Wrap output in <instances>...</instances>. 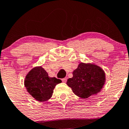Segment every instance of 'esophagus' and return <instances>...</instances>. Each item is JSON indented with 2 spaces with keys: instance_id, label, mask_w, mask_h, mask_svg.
Returning <instances> with one entry per match:
<instances>
[{
  "instance_id": "34e87169",
  "label": "esophagus",
  "mask_w": 129,
  "mask_h": 129,
  "mask_svg": "<svg viewBox=\"0 0 129 129\" xmlns=\"http://www.w3.org/2000/svg\"><path fill=\"white\" fill-rule=\"evenodd\" d=\"M66 81H67V78H63V79H62V81H63V83H66Z\"/></svg>"
}]
</instances>
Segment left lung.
Masks as SVG:
<instances>
[{
  "mask_svg": "<svg viewBox=\"0 0 129 129\" xmlns=\"http://www.w3.org/2000/svg\"><path fill=\"white\" fill-rule=\"evenodd\" d=\"M67 84L75 95L83 99L98 94L106 81V74L101 67L92 63H81L73 72Z\"/></svg>",
  "mask_w": 129,
  "mask_h": 129,
  "instance_id": "1",
  "label": "left lung"
}]
</instances>
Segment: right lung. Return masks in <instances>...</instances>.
Listing matches in <instances>:
<instances>
[{
    "mask_svg": "<svg viewBox=\"0 0 129 129\" xmlns=\"http://www.w3.org/2000/svg\"><path fill=\"white\" fill-rule=\"evenodd\" d=\"M61 83V79L48 76L47 72L42 66L31 69L26 74L24 81L28 92L40 102L46 101L50 99L56 85Z\"/></svg>",
    "mask_w": 129,
    "mask_h": 129,
    "instance_id": "1",
    "label": "right lung"
}]
</instances>
